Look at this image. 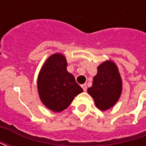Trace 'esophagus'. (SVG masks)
I'll list each match as a JSON object with an SVG mask.
<instances>
[{
  "label": "esophagus",
  "instance_id": "obj_1",
  "mask_svg": "<svg viewBox=\"0 0 146 146\" xmlns=\"http://www.w3.org/2000/svg\"><path fill=\"white\" fill-rule=\"evenodd\" d=\"M81 88H82L83 90H84V92H85L86 90H87V85H86L85 84H82V85H81Z\"/></svg>",
  "mask_w": 146,
  "mask_h": 146
}]
</instances>
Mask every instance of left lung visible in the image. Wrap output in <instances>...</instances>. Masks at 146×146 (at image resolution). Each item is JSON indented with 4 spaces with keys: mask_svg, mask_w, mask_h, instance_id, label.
I'll use <instances>...</instances> for the list:
<instances>
[{
    "mask_svg": "<svg viewBox=\"0 0 146 146\" xmlns=\"http://www.w3.org/2000/svg\"><path fill=\"white\" fill-rule=\"evenodd\" d=\"M97 70L88 92L94 99L96 107L106 111L114 106L120 98L122 79L118 67L113 61H105L98 66Z\"/></svg>",
    "mask_w": 146,
    "mask_h": 146,
    "instance_id": "obj_1",
    "label": "left lung"
}]
</instances>
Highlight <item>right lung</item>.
I'll use <instances>...</instances> for the list:
<instances>
[{
  "label": "right lung",
  "mask_w": 146,
  "mask_h": 146,
  "mask_svg": "<svg viewBox=\"0 0 146 146\" xmlns=\"http://www.w3.org/2000/svg\"><path fill=\"white\" fill-rule=\"evenodd\" d=\"M67 61L61 53L50 55L37 76V91L44 106L53 112L66 110L83 89L67 71Z\"/></svg>",
  "instance_id": "add662e5"
}]
</instances>
